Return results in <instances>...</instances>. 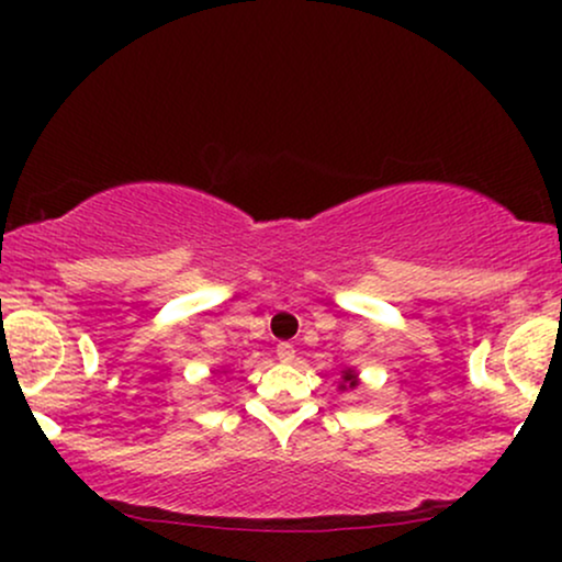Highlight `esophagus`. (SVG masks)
I'll list each match as a JSON object with an SVG mask.
<instances>
[{"mask_svg": "<svg viewBox=\"0 0 562 562\" xmlns=\"http://www.w3.org/2000/svg\"><path fill=\"white\" fill-rule=\"evenodd\" d=\"M277 359H280L282 364L295 362V348H293V344H280V346H277Z\"/></svg>", "mask_w": 562, "mask_h": 562, "instance_id": "34e87169", "label": "esophagus"}]
</instances>
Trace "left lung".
I'll list each match as a JSON object with an SVG mask.
<instances>
[{
	"instance_id": "8db88e82",
	"label": "left lung",
	"mask_w": 562,
	"mask_h": 562,
	"mask_svg": "<svg viewBox=\"0 0 562 562\" xmlns=\"http://www.w3.org/2000/svg\"><path fill=\"white\" fill-rule=\"evenodd\" d=\"M357 385H359V378H357V372H353L351 367H348V370H344V383H340V391L357 389Z\"/></svg>"
}]
</instances>
